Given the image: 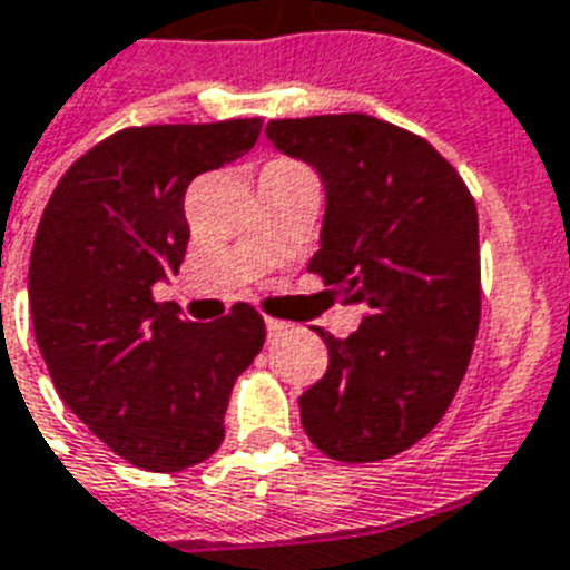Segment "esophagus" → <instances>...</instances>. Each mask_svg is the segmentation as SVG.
Returning a JSON list of instances; mask_svg holds the SVG:
<instances>
[{"label":"esophagus","instance_id":"esophagus-1","mask_svg":"<svg viewBox=\"0 0 570 570\" xmlns=\"http://www.w3.org/2000/svg\"><path fill=\"white\" fill-rule=\"evenodd\" d=\"M285 330H288V326L282 324V321H267V335H271V338L282 335V333H285Z\"/></svg>","mask_w":570,"mask_h":570}]
</instances>
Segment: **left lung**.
Returning <instances> with one entry per match:
<instances>
[{
    "instance_id": "obj_1",
    "label": "left lung",
    "mask_w": 570,
    "mask_h": 570,
    "mask_svg": "<svg viewBox=\"0 0 570 570\" xmlns=\"http://www.w3.org/2000/svg\"><path fill=\"white\" fill-rule=\"evenodd\" d=\"M264 134L324 184L321 249L308 271L365 308L347 338L315 326L330 365L299 395V422L333 461L392 458L445 416L473 356L482 315L475 202L434 145L381 118H279Z\"/></svg>"
}]
</instances>
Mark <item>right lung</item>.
Instances as JSON below:
<instances>
[{"label": "right lung", "instance_id": "obj_1", "mask_svg": "<svg viewBox=\"0 0 570 570\" xmlns=\"http://www.w3.org/2000/svg\"><path fill=\"white\" fill-rule=\"evenodd\" d=\"M258 134L262 118L127 127L65 171L35 235L29 308L56 392L100 443L151 473L219 449L232 386L264 345L246 303L189 324L151 297L187 253L189 180L244 157Z\"/></svg>", "mask_w": 570, "mask_h": 570}]
</instances>
